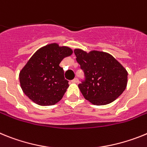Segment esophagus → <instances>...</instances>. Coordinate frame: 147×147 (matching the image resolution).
I'll return each instance as SVG.
<instances>
[{
	"label": "esophagus",
	"mask_w": 147,
	"mask_h": 147,
	"mask_svg": "<svg viewBox=\"0 0 147 147\" xmlns=\"http://www.w3.org/2000/svg\"><path fill=\"white\" fill-rule=\"evenodd\" d=\"M72 83H74V84H77V83H78V78H75L73 79L72 81Z\"/></svg>",
	"instance_id": "1"
}]
</instances>
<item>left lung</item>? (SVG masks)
I'll return each instance as SVG.
<instances>
[{
    "mask_svg": "<svg viewBox=\"0 0 147 147\" xmlns=\"http://www.w3.org/2000/svg\"><path fill=\"white\" fill-rule=\"evenodd\" d=\"M74 52L84 72L85 80L78 87L85 99L94 105H106L123 93L128 73L113 56L95 50L87 53L80 49Z\"/></svg>",
    "mask_w": 147,
    "mask_h": 147,
    "instance_id": "8db88e82",
    "label": "left lung"
}]
</instances>
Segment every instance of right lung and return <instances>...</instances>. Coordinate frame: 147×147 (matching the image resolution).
Wrapping results in <instances>:
<instances>
[{
    "label": "right lung",
    "instance_id": "obj_1",
    "mask_svg": "<svg viewBox=\"0 0 147 147\" xmlns=\"http://www.w3.org/2000/svg\"><path fill=\"white\" fill-rule=\"evenodd\" d=\"M72 50L67 47L51 43L38 49L28 61L19 74L24 94L40 106L54 105L62 99L68 81L65 80L61 61L71 55Z\"/></svg>",
    "mask_w": 147,
    "mask_h": 147
}]
</instances>
